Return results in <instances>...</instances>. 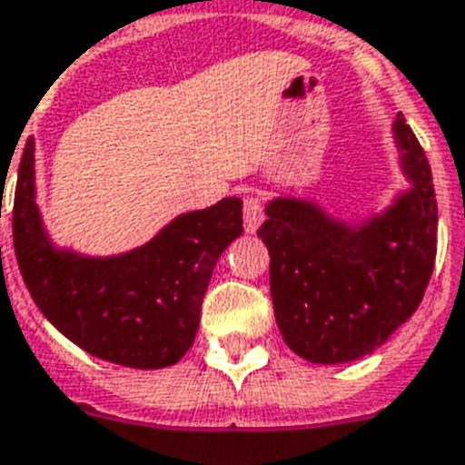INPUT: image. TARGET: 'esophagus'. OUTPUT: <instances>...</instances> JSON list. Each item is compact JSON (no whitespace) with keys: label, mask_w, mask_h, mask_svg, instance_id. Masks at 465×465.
<instances>
[{"label":"esophagus","mask_w":465,"mask_h":465,"mask_svg":"<svg viewBox=\"0 0 465 465\" xmlns=\"http://www.w3.org/2000/svg\"><path fill=\"white\" fill-rule=\"evenodd\" d=\"M264 206H262V199L259 196H247L244 199V206H242V221H244V230L247 232H257L259 225L264 223Z\"/></svg>","instance_id":"obj_1"}]
</instances>
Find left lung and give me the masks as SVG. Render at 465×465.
Wrapping results in <instances>:
<instances>
[{"label": "left lung", "instance_id": "8db88e82", "mask_svg": "<svg viewBox=\"0 0 465 465\" xmlns=\"http://www.w3.org/2000/svg\"><path fill=\"white\" fill-rule=\"evenodd\" d=\"M410 189L381 215L347 225L303 199H273L257 230L272 264L283 341L311 363H344L379 349L422 303L437 257V199L420 140L395 116Z\"/></svg>", "mask_w": 465, "mask_h": 465}]
</instances>
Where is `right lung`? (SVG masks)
<instances>
[{
  "label": "right lung",
  "mask_w": 465,
  "mask_h": 465,
  "mask_svg": "<svg viewBox=\"0 0 465 465\" xmlns=\"http://www.w3.org/2000/svg\"><path fill=\"white\" fill-rule=\"evenodd\" d=\"M35 147L26 140L14 196V252L38 311L77 347L131 369H164L193 344L201 301L225 247L242 232L230 196L169 223L138 250L84 257L57 250L35 206Z\"/></svg>",
  "instance_id": "right-lung-1"
}]
</instances>
